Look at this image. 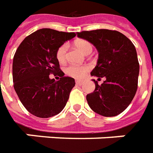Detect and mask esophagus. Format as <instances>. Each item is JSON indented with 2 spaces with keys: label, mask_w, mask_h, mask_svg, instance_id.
Instances as JSON below:
<instances>
[{
  "label": "esophagus",
  "mask_w": 153,
  "mask_h": 153,
  "mask_svg": "<svg viewBox=\"0 0 153 153\" xmlns=\"http://www.w3.org/2000/svg\"><path fill=\"white\" fill-rule=\"evenodd\" d=\"M75 83H76V84L77 85H82V84H83V83H84V82H83V81H80V80H76V81H75Z\"/></svg>",
  "instance_id": "obj_1"
}]
</instances>
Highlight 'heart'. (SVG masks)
Masks as SVG:
<instances>
[{"label":"heart","mask_w":153,"mask_h":153,"mask_svg":"<svg viewBox=\"0 0 153 153\" xmlns=\"http://www.w3.org/2000/svg\"><path fill=\"white\" fill-rule=\"evenodd\" d=\"M75 45L78 49H79L84 54H88L90 53L93 50L92 45L87 40L84 39H80L75 42ZM67 51H68V45L67 44H63L59 47L56 51V58L58 59L59 63H64L65 62L67 58ZM89 69V66L87 65H69L66 67L65 72L69 76L75 78V79H81L85 75L88 70Z\"/></svg>","instance_id":"1"}]
</instances>
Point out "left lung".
<instances>
[{
	"label": "left lung",
	"instance_id": "left-lung-1",
	"mask_svg": "<svg viewBox=\"0 0 153 153\" xmlns=\"http://www.w3.org/2000/svg\"><path fill=\"white\" fill-rule=\"evenodd\" d=\"M77 36L93 44L99 51L91 75L106 79L101 85L94 79L95 89L86 96L88 103L102 116H117L128 107L137 89L139 63L135 46L117 30L100 29L78 32Z\"/></svg>",
	"mask_w": 153,
	"mask_h": 153
}]
</instances>
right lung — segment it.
I'll return each instance as SVG.
<instances>
[{"mask_svg": "<svg viewBox=\"0 0 153 153\" xmlns=\"http://www.w3.org/2000/svg\"><path fill=\"white\" fill-rule=\"evenodd\" d=\"M75 36L74 32L40 29L17 48L12 65L14 88L26 110L36 117H53L65 107L75 82L65 76L56 51ZM51 73L59 75L60 80H51Z\"/></svg>", "mask_w": 153, "mask_h": 153, "instance_id": "obj_1", "label": "right lung"}]
</instances>
